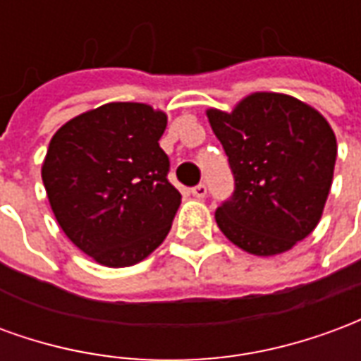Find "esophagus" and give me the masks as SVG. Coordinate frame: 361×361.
<instances>
[{
  "label": "esophagus",
  "instance_id": "esophagus-1",
  "mask_svg": "<svg viewBox=\"0 0 361 361\" xmlns=\"http://www.w3.org/2000/svg\"><path fill=\"white\" fill-rule=\"evenodd\" d=\"M191 195L197 197V199H204V195H207V185H204V183L195 185V188L191 189Z\"/></svg>",
  "mask_w": 361,
  "mask_h": 361
}]
</instances>
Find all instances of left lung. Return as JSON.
Masks as SVG:
<instances>
[{
	"instance_id": "obj_1",
	"label": "left lung",
	"mask_w": 361,
	"mask_h": 361,
	"mask_svg": "<svg viewBox=\"0 0 361 361\" xmlns=\"http://www.w3.org/2000/svg\"><path fill=\"white\" fill-rule=\"evenodd\" d=\"M207 118L235 180L214 214L220 232L257 257L292 250L323 216L336 162L333 127L280 92H251L232 111L209 108Z\"/></svg>"
}]
</instances>
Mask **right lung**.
Instances as JSON below:
<instances>
[{
    "mask_svg": "<svg viewBox=\"0 0 361 361\" xmlns=\"http://www.w3.org/2000/svg\"><path fill=\"white\" fill-rule=\"evenodd\" d=\"M168 116L141 102H110L54 133L42 181L71 242L111 269L141 263L172 228L181 203L160 149Z\"/></svg>",
    "mask_w": 361,
    "mask_h": 361,
    "instance_id": "1",
    "label": "right lung"
}]
</instances>
